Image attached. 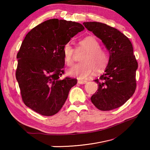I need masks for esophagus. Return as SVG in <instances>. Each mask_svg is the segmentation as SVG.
Masks as SVG:
<instances>
[{
    "label": "esophagus",
    "mask_w": 150,
    "mask_h": 150,
    "mask_svg": "<svg viewBox=\"0 0 150 150\" xmlns=\"http://www.w3.org/2000/svg\"><path fill=\"white\" fill-rule=\"evenodd\" d=\"M77 83L79 84H85V83H87V80H80L79 79L77 81Z\"/></svg>",
    "instance_id": "34e87169"
}]
</instances>
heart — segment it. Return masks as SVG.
<instances>
[{"label":"heart","instance_id":"heart-1","mask_svg":"<svg viewBox=\"0 0 150 150\" xmlns=\"http://www.w3.org/2000/svg\"><path fill=\"white\" fill-rule=\"evenodd\" d=\"M85 51L81 57V63L73 66L67 71V74L71 77L80 79L88 78L92 75L94 71L101 72L108 66L109 56L105 50L100 48L98 40L93 36H87L79 42V51ZM75 50L70 44H66L63 48V56L65 63L68 66L72 65Z\"/></svg>","mask_w":150,"mask_h":150}]
</instances>
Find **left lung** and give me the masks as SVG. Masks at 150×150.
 Wrapping results in <instances>:
<instances>
[{
	"instance_id": "8db88e82",
	"label": "left lung",
	"mask_w": 150,
	"mask_h": 150,
	"mask_svg": "<svg viewBox=\"0 0 150 150\" xmlns=\"http://www.w3.org/2000/svg\"><path fill=\"white\" fill-rule=\"evenodd\" d=\"M85 27L100 38L110 52L105 73L95 79L98 92L91 102L100 110L106 111L123 105L133 95L136 88L138 62L131 42L115 28L96 22H84Z\"/></svg>"
}]
</instances>
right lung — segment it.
I'll return each instance as SVG.
<instances>
[{
  "mask_svg": "<svg viewBox=\"0 0 150 150\" xmlns=\"http://www.w3.org/2000/svg\"><path fill=\"white\" fill-rule=\"evenodd\" d=\"M85 29L82 24L51 19L34 27L22 43L16 58V78L25 105L43 116L59 112L77 79L64 73L63 48Z\"/></svg>",
  "mask_w": 150,
  "mask_h": 150,
  "instance_id": "add662e5",
  "label": "right lung"
}]
</instances>
